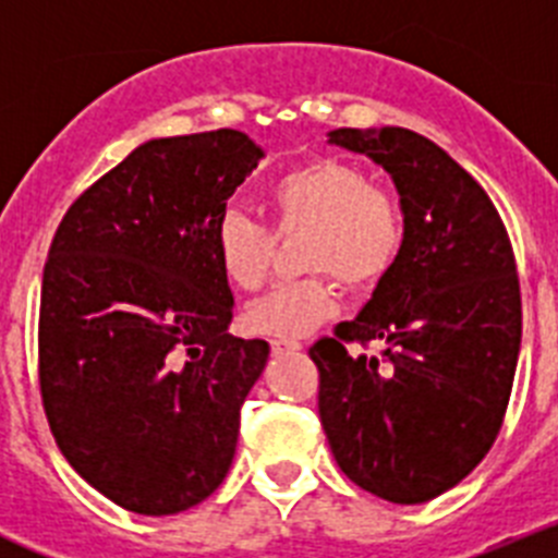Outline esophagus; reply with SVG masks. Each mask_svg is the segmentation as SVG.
Masks as SVG:
<instances>
[{
	"label": "esophagus",
	"instance_id": "1",
	"mask_svg": "<svg viewBox=\"0 0 558 558\" xmlns=\"http://www.w3.org/2000/svg\"><path fill=\"white\" fill-rule=\"evenodd\" d=\"M302 349V343L295 338H274L270 340V352L274 354H284V352H299Z\"/></svg>",
	"mask_w": 558,
	"mask_h": 558
}]
</instances>
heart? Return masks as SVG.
<instances>
[{
	"mask_svg": "<svg viewBox=\"0 0 558 558\" xmlns=\"http://www.w3.org/2000/svg\"><path fill=\"white\" fill-rule=\"evenodd\" d=\"M268 209L279 236L307 234L302 268L313 274L254 299L243 313L248 332L274 338L313 332L338 310L335 279L354 290L374 288L405 248L408 223L399 198L349 161L322 159L288 170L270 184ZM272 232L243 209L220 211L211 226V248L234 288L256 290L265 282L276 251Z\"/></svg>",
	"mask_w": 558,
	"mask_h": 558,
	"instance_id": "b5f03b06",
	"label": "heart"
}]
</instances>
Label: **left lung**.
<instances>
[{"label": "left lung", "instance_id": "obj_1", "mask_svg": "<svg viewBox=\"0 0 558 558\" xmlns=\"http://www.w3.org/2000/svg\"><path fill=\"white\" fill-rule=\"evenodd\" d=\"M391 172L408 240L354 322L318 338V413L332 456L388 502L445 495L492 450L514 386L522 299L492 198L436 142L408 128L329 133ZM384 345L379 359L349 342Z\"/></svg>", "mask_w": 558, "mask_h": 558}]
</instances>
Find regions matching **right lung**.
Segmentation results:
<instances>
[{"mask_svg": "<svg viewBox=\"0 0 558 558\" xmlns=\"http://www.w3.org/2000/svg\"><path fill=\"white\" fill-rule=\"evenodd\" d=\"M263 159L240 131L150 140L69 206L49 245L38 386L63 458L161 517L223 483L270 347L229 335L211 226Z\"/></svg>", "mask_w": 558, "mask_h": 558, "instance_id": "1", "label": "right lung"}]
</instances>
